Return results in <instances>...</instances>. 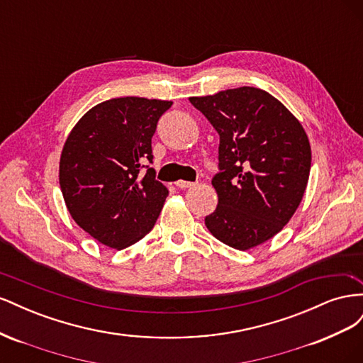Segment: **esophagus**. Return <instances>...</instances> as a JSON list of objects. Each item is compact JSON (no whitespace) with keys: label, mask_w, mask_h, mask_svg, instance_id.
Segmentation results:
<instances>
[{"label":"esophagus","mask_w":363,"mask_h":363,"mask_svg":"<svg viewBox=\"0 0 363 363\" xmlns=\"http://www.w3.org/2000/svg\"><path fill=\"white\" fill-rule=\"evenodd\" d=\"M175 186H177V188H182V189H186V188H192V186H195V183L194 182H186V180H179V182H175Z\"/></svg>","instance_id":"esophagus-1"}]
</instances>
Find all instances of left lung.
<instances>
[{
  "instance_id": "obj_1",
  "label": "left lung",
  "mask_w": 363,
  "mask_h": 363,
  "mask_svg": "<svg viewBox=\"0 0 363 363\" xmlns=\"http://www.w3.org/2000/svg\"><path fill=\"white\" fill-rule=\"evenodd\" d=\"M219 135L218 194L206 227L236 250L263 244L288 224L309 180L312 152L301 124L259 87L192 96Z\"/></svg>"
}]
</instances>
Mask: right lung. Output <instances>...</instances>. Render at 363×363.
<instances>
[{
    "mask_svg": "<svg viewBox=\"0 0 363 363\" xmlns=\"http://www.w3.org/2000/svg\"><path fill=\"white\" fill-rule=\"evenodd\" d=\"M171 106L140 96L112 98L92 107L65 142L63 199L74 221L98 242L123 250L155 227L168 189L144 163H152L151 138Z\"/></svg>",
    "mask_w": 363,
    "mask_h": 363,
    "instance_id": "1",
    "label": "right lung"
}]
</instances>
